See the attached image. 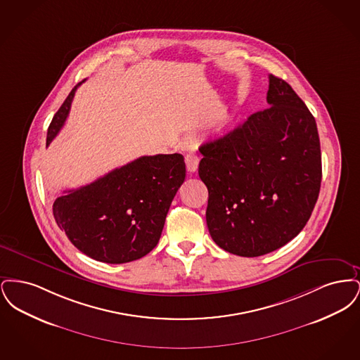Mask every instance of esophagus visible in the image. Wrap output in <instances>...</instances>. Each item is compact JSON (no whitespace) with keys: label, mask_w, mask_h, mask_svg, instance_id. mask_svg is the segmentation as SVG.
<instances>
[{"label":"esophagus","mask_w":360,"mask_h":360,"mask_svg":"<svg viewBox=\"0 0 360 360\" xmlns=\"http://www.w3.org/2000/svg\"><path fill=\"white\" fill-rule=\"evenodd\" d=\"M185 163H186V169H188V172H197V169H198V163H200V158H198L195 154L188 153V154L185 156Z\"/></svg>","instance_id":"obj_1"}]
</instances>
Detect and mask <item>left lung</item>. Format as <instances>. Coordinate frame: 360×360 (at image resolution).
<instances>
[{
	"instance_id": "obj_1",
	"label": "left lung",
	"mask_w": 360,
	"mask_h": 360,
	"mask_svg": "<svg viewBox=\"0 0 360 360\" xmlns=\"http://www.w3.org/2000/svg\"><path fill=\"white\" fill-rule=\"evenodd\" d=\"M267 103V109L200 147L209 233L239 257L266 255L294 239L321 186L320 139L307 105L273 74Z\"/></svg>"
}]
</instances>
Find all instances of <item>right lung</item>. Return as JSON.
Returning <instances> with one entry per match:
<instances>
[{"instance_id": "add662e5", "label": "right lung", "mask_w": 360, "mask_h": 360, "mask_svg": "<svg viewBox=\"0 0 360 360\" xmlns=\"http://www.w3.org/2000/svg\"><path fill=\"white\" fill-rule=\"evenodd\" d=\"M82 82L70 91L55 113L47 146L63 127L75 90ZM185 176L181 154L141 156L90 185L66 190L52 205L53 217L87 257L112 264L128 263L154 250Z\"/></svg>"}]
</instances>
